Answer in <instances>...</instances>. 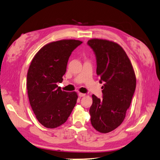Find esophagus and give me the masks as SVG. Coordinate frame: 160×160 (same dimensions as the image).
<instances>
[{
    "label": "esophagus",
    "mask_w": 160,
    "mask_h": 160,
    "mask_svg": "<svg viewBox=\"0 0 160 160\" xmlns=\"http://www.w3.org/2000/svg\"><path fill=\"white\" fill-rule=\"evenodd\" d=\"M78 96H79V97H80V98H82V97H84V96H86V94H84V93H81V92H79V93H78Z\"/></svg>",
    "instance_id": "esophagus-1"
}]
</instances>
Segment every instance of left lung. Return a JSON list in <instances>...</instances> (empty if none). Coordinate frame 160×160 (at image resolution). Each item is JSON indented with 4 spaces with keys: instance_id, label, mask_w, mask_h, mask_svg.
<instances>
[{
    "instance_id": "8db88e82",
    "label": "left lung",
    "mask_w": 160,
    "mask_h": 160,
    "mask_svg": "<svg viewBox=\"0 0 160 160\" xmlns=\"http://www.w3.org/2000/svg\"><path fill=\"white\" fill-rule=\"evenodd\" d=\"M87 44L95 55L99 82H104L103 99L92 95L91 122L97 131L108 133L118 128L125 117L136 89L135 73L127 54L117 43L92 39Z\"/></svg>"
}]
</instances>
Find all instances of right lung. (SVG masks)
Segmentation results:
<instances>
[{
    "mask_svg": "<svg viewBox=\"0 0 160 160\" xmlns=\"http://www.w3.org/2000/svg\"><path fill=\"white\" fill-rule=\"evenodd\" d=\"M82 42L64 39L46 44L32 58L27 73L29 102L37 119L47 128H56L68 120L75 106L76 92L62 91V81L70 55Z\"/></svg>",
    "mask_w": 160,
    "mask_h": 160,
    "instance_id": "obj_1",
    "label": "right lung"
}]
</instances>
